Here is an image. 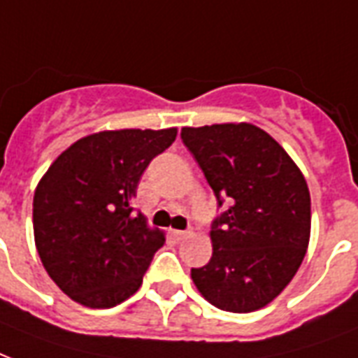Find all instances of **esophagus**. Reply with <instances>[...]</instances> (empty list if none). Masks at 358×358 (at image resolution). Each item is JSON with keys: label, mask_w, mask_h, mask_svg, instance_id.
Returning <instances> with one entry per match:
<instances>
[{"label": "esophagus", "mask_w": 358, "mask_h": 358, "mask_svg": "<svg viewBox=\"0 0 358 358\" xmlns=\"http://www.w3.org/2000/svg\"><path fill=\"white\" fill-rule=\"evenodd\" d=\"M173 234H174V238H176V240H184V238H187V236H189L191 231H173Z\"/></svg>", "instance_id": "34e87169"}]
</instances>
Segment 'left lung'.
Listing matches in <instances>:
<instances>
[{
    "mask_svg": "<svg viewBox=\"0 0 358 358\" xmlns=\"http://www.w3.org/2000/svg\"><path fill=\"white\" fill-rule=\"evenodd\" d=\"M182 143L212 187V259L191 278L225 312L259 310L282 293L306 255L312 208L287 152L252 124L184 127Z\"/></svg>",
    "mask_w": 358,
    "mask_h": 358,
    "instance_id": "1",
    "label": "left lung"
}]
</instances>
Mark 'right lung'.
<instances>
[{
  "instance_id": "add662e5",
  "label": "right lung",
  "mask_w": 358,
  "mask_h": 358,
  "mask_svg": "<svg viewBox=\"0 0 358 358\" xmlns=\"http://www.w3.org/2000/svg\"><path fill=\"white\" fill-rule=\"evenodd\" d=\"M176 129L84 136L46 171L34 197L35 245L48 276L88 308H113L143 283L165 236L148 229L133 197Z\"/></svg>"
}]
</instances>
